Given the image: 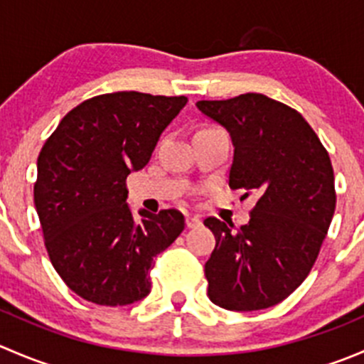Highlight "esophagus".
I'll return each instance as SVG.
<instances>
[{"instance_id": "34e87169", "label": "esophagus", "mask_w": 364, "mask_h": 364, "mask_svg": "<svg viewBox=\"0 0 364 364\" xmlns=\"http://www.w3.org/2000/svg\"><path fill=\"white\" fill-rule=\"evenodd\" d=\"M200 218L199 216H186V227H188V229H196V227H199L200 225Z\"/></svg>"}]
</instances>
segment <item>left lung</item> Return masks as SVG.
Returning <instances> with one entry per match:
<instances>
[{
    "instance_id": "1",
    "label": "left lung",
    "mask_w": 364,
    "mask_h": 364,
    "mask_svg": "<svg viewBox=\"0 0 364 364\" xmlns=\"http://www.w3.org/2000/svg\"><path fill=\"white\" fill-rule=\"evenodd\" d=\"M197 107L229 130V186L257 203L237 230L215 216L204 225L216 247L204 266L208 296L232 311L274 306L314 267L336 208L329 153L296 109L260 93L200 100Z\"/></svg>"
}]
</instances>
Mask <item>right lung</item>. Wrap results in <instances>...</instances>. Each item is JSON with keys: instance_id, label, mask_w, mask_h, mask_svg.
Segmentation results:
<instances>
[{"instance_id": "obj_1", "label": "right lung", "mask_w": 364, "mask_h": 364, "mask_svg": "<svg viewBox=\"0 0 364 364\" xmlns=\"http://www.w3.org/2000/svg\"><path fill=\"white\" fill-rule=\"evenodd\" d=\"M186 97L117 91L73 107L36 161L35 208L54 269L70 291L124 306L151 291L153 259L185 229L178 209L134 218L127 178L151 159Z\"/></svg>"}]
</instances>
